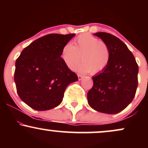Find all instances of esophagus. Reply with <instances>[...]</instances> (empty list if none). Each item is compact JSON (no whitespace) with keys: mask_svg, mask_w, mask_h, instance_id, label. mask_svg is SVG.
<instances>
[{"mask_svg":"<svg viewBox=\"0 0 148 148\" xmlns=\"http://www.w3.org/2000/svg\"><path fill=\"white\" fill-rule=\"evenodd\" d=\"M78 79H79V81H81V80L83 79V76L81 75H79V74H78Z\"/></svg>","mask_w":148,"mask_h":148,"instance_id":"1","label":"esophagus"}]
</instances>
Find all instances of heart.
I'll use <instances>...</instances> for the list:
<instances>
[{"mask_svg": "<svg viewBox=\"0 0 148 148\" xmlns=\"http://www.w3.org/2000/svg\"><path fill=\"white\" fill-rule=\"evenodd\" d=\"M81 56L83 63L78 67V72H91L95 74L106 68L111 59V52L106 43L90 34L85 33L76 37L73 45L66 44L61 51L62 60L71 70L77 67Z\"/></svg>", "mask_w": 148, "mask_h": 148, "instance_id": "heart-1", "label": "heart"}]
</instances>
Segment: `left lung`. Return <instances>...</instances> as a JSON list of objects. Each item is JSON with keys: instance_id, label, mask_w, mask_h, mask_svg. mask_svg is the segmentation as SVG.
<instances>
[{"instance_id": "8db88e82", "label": "left lung", "mask_w": 148, "mask_h": 148, "mask_svg": "<svg viewBox=\"0 0 148 148\" xmlns=\"http://www.w3.org/2000/svg\"><path fill=\"white\" fill-rule=\"evenodd\" d=\"M93 35L106 43L111 59L103 72L92 76L93 86L87 95L88 104L100 113L116 114L125 109L135 96L138 66L132 53L118 37L103 32Z\"/></svg>"}]
</instances>
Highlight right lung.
<instances>
[{
    "label": "right lung",
    "instance_id": "1",
    "mask_svg": "<svg viewBox=\"0 0 148 148\" xmlns=\"http://www.w3.org/2000/svg\"><path fill=\"white\" fill-rule=\"evenodd\" d=\"M75 34H49L37 39L21 51L15 63L14 82L23 102L37 111L60 104L66 88L78 76L61 58L63 47Z\"/></svg>",
    "mask_w": 148,
    "mask_h": 148
}]
</instances>
